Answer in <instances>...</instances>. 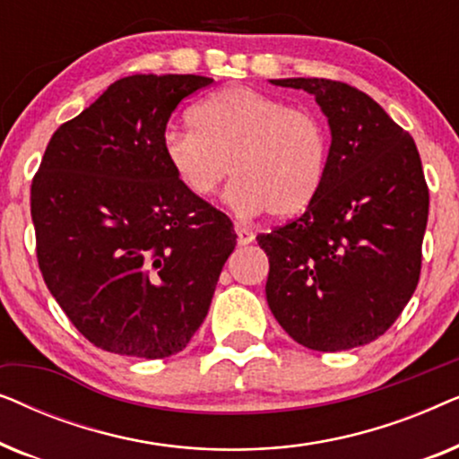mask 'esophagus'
Instances as JSON below:
<instances>
[{
  "mask_svg": "<svg viewBox=\"0 0 459 459\" xmlns=\"http://www.w3.org/2000/svg\"><path fill=\"white\" fill-rule=\"evenodd\" d=\"M236 236H238V244H240V247H247V244L255 240V231H250L247 228H240V225L236 228Z\"/></svg>",
  "mask_w": 459,
  "mask_h": 459,
  "instance_id": "obj_1",
  "label": "esophagus"
}]
</instances>
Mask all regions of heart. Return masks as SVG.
Listing matches in <instances>:
<instances>
[{"instance_id":"b5f03b06","label":"heart","mask_w":459,"mask_h":459,"mask_svg":"<svg viewBox=\"0 0 459 459\" xmlns=\"http://www.w3.org/2000/svg\"><path fill=\"white\" fill-rule=\"evenodd\" d=\"M190 125L167 131L162 154L194 198H209L234 173L225 203L238 215L288 219L322 190L330 140L316 112L288 108L253 87H228L194 106Z\"/></svg>"}]
</instances>
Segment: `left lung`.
Segmentation results:
<instances>
[{"mask_svg":"<svg viewBox=\"0 0 459 459\" xmlns=\"http://www.w3.org/2000/svg\"><path fill=\"white\" fill-rule=\"evenodd\" d=\"M311 93L328 118L330 159L303 215L256 236L269 256L267 305L288 336L336 353L394 324L422 265L429 187L411 135L341 81L269 79Z\"/></svg>","mask_w":459,"mask_h":459,"instance_id":"1","label":"left lung"}]
</instances>
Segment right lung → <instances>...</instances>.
<instances>
[{
	"instance_id": "1",
	"label": "right lung",
	"mask_w": 459,
	"mask_h": 459,
	"mask_svg": "<svg viewBox=\"0 0 459 459\" xmlns=\"http://www.w3.org/2000/svg\"><path fill=\"white\" fill-rule=\"evenodd\" d=\"M198 74L118 79L49 140L30 187L48 290L96 347L140 359L186 349L236 248L221 211L187 194L162 154Z\"/></svg>"
}]
</instances>
